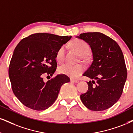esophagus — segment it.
<instances>
[{"instance_id": "34e87169", "label": "esophagus", "mask_w": 133, "mask_h": 133, "mask_svg": "<svg viewBox=\"0 0 133 133\" xmlns=\"http://www.w3.org/2000/svg\"><path fill=\"white\" fill-rule=\"evenodd\" d=\"M70 81H71V82H73V83H78V82H79V80L74 79H70Z\"/></svg>"}]
</instances>
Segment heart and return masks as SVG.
I'll use <instances>...</instances> for the list:
<instances>
[{
    "instance_id": "obj_1",
    "label": "heart",
    "mask_w": 133,
    "mask_h": 133,
    "mask_svg": "<svg viewBox=\"0 0 133 133\" xmlns=\"http://www.w3.org/2000/svg\"><path fill=\"white\" fill-rule=\"evenodd\" d=\"M70 46L75 51H76L81 56V59H86L87 55L90 52L89 45L86 42L79 39H75L70 44ZM65 48L64 46L60 47L56 54V60L59 63H63L65 59ZM58 72L61 74L66 75L71 78H76L79 77L84 70V66L81 64L70 65L65 64L59 66Z\"/></svg>"
}]
</instances>
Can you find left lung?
Returning a JSON list of instances; mask_svg holds the SVG:
<instances>
[{
  "mask_svg": "<svg viewBox=\"0 0 133 133\" xmlns=\"http://www.w3.org/2000/svg\"><path fill=\"white\" fill-rule=\"evenodd\" d=\"M76 37L89 44L92 52V62L83 75L97 80L87 82L88 91L80 98L91 110H105L123 92L127 78L123 54L117 42L101 32H85Z\"/></svg>",
  "mask_w": 133,
  "mask_h": 133,
  "instance_id": "left-lung-1",
  "label": "left lung"
}]
</instances>
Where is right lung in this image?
I'll list each match as a JSON object with an SVG mask.
<instances>
[{
    "instance_id": "right-lung-1",
    "label": "right lung",
    "mask_w": 133,
    "mask_h": 133,
    "mask_svg": "<svg viewBox=\"0 0 133 133\" xmlns=\"http://www.w3.org/2000/svg\"><path fill=\"white\" fill-rule=\"evenodd\" d=\"M71 36L36 33L23 39L15 49L9 75L11 88L24 105L35 110L50 107L57 99L61 86L70 82L58 75L44 82V73L52 76L56 71L57 52Z\"/></svg>"
}]
</instances>
